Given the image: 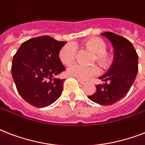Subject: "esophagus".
<instances>
[{
    "instance_id": "1",
    "label": "esophagus",
    "mask_w": 145,
    "mask_h": 145,
    "mask_svg": "<svg viewBox=\"0 0 145 145\" xmlns=\"http://www.w3.org/2000/svg\"><path fill=\"white\" fill-rule=\"evenodd\" d=\"M77 81L79 82L80 84H81L82 86H84V85H85L86 84V82L84 81V80H80V79H77Z\"/></svg>"
}]
</instances>
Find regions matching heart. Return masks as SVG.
I'll list each match as a JSON object with an SVG mask.
<instances>
[{
  "mask_svg": "<svg viewBox=\"0 0 145 145\" xmlns=\"http://www.w3.org/2000/svg\"><path fill=\"white\" fill-rule=\"evenodd\" d=\"M83 46L93 53L91 58V64H97L102 70L107 69L111 65L114 56L111 52L106 50L107 44L101 38L97 37L88 38L83 43ZM76 53L77 50L74 45L66 44L59 51V59L64 65H69L74 61ZM67 71L71 77L85 80L96 74L99 70L95 65L84 66L74 64L70 66Z\"/></svg>",
  "mask_w": 145,
  "mask_h": 145,
  "instance_id": "obj_1",
  "label": "heart"
}]
</instances>
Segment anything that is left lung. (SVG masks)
Returning a JSON list of instances; mask_svg holds the SVG:
<instances>
[{"label": "left lung", "instance_id": "1", "mask_svg": "<svg viewBox=\"0 0 145 145\" xmlns=\"http://www.w3.org/2000/svg\"><path fill=\"white\" fill-rule=\"evenodd\" d=\"M114 47L113 63L106 74L99 78L104 84L96 85L91 101L101 105H110L123 99L130 89L138 71V56L129 40L112 32L101 34Z\"/></svg>", "mask_w": 145, "mask_h": 145}]
</instances>
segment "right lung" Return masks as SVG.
<instances>
[{"label":"right lung","mask_w":145,"mask_h":145,"mask_svg":"<svg viewBox=\"0 0 145 145\" xmlns=\"http://www.w3.org/2000/svg\"><path fill=\"white\" fill-rule=\"evenodd\" d=\"M66 44L49 36L22 44L12 59V76L17 91L31 105L45 108L61 96L65 80L55 76L65 71L59 51Z\"/></svg>","instance_id":"obj_1"}]
</instances>
